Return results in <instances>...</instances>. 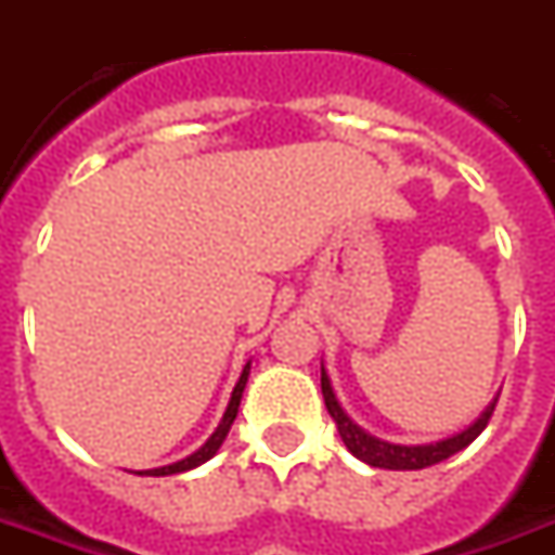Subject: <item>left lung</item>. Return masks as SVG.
<instances>
[{"label":"left lung","mask_w":555,"mask_h":555,"mask_svg":"<svg viewBox=\"0 0 555 555\" xmlns=\"http://www.w3.org/2000/svg\"><path fill=\"white\" fill-rule=\"evenodd\" d=\"M321 392H324V404L330 410V416L336 422L338 437L341 442L348 446V452L353 457H360L369 466H380V469H425V466H434L446 461V457H452L454 452H461L466 449L469 442L476 440L481 430L488 428V418L493 416V408H496V398L490 401L485 413L464 428L461 434H454V437H446V440L437 442H425V446H398V442H386L372 437L369 430H362L353 418L341 410L338 404L336 392H333V384H330V374L321 369Z\"/></svg>","instance_id":"8db88e82"}]
</instances>
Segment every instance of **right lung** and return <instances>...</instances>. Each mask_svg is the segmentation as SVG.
I'll return each mask as SVG.
<instances>
[{
  "mask_svg": "<svg viewBox=\"0 0 555 555\" xmlns=\"http://www.w3.org/2000/svg\"><path fill=\"white\" fill-rule=\"evenodd\" d=\"M246 380H249V362L243 365L241 380H237L234 392H231L229 408H225V413H222V418H219L217 430H214V434L207 437V442L202 446V449H198V452H193L190 457H183V461H178V464L157 466V469H147V473H139V476H175V473H186V469H195V466H202L205 461H210V457L219 452L222 440L229 437V430H231V425H234V418H237V408H241V398H243V389H246Z\"/></svg>",
  "mask_w": 555,
  "mask_h": 555,
  "instance_id": "1",
  "label": "right lung"
}]
</instances>
